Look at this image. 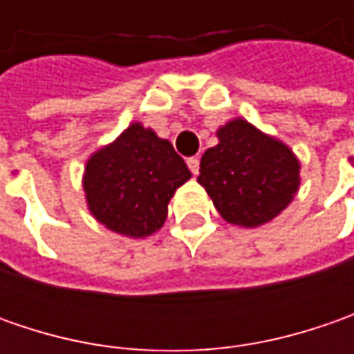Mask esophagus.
Segmentation results:
<instances>
[{"instance_id": "esophagus-1", "label": "esophagus", "mask_w": 354, "mask_h": 354, "mask_svg": "<svg viewBox=\"0 0 354 354\" xmlns=\"http://www.w3.org/2000/svg\"><path fill=\"white\" fill-rule=\"evenodd\" d=\"M187 165H189V169H191L193 175H197L198 165H201V159H198V157H189V159H187Z\"/></svg>"}]
</instances>
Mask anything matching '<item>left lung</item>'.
<instances>
[{
  "label": "left lung",
  "mask_w": 354,
  "mask_h": 354,
  "mask_svg": "<svg viewBox=\"0 0 354 354\" xmlns=\"http://www.w3.org/2000/svg\"><path fill=\"white\" fill-rule=\"evenodd\" d=\"M216 136L218 143L201 159L197 181L221 216L248 228L278 216L299 187V161L292 149L240 118Z\"/></svg>",
  "instance_id": "8db88e82"
}]
</instances>
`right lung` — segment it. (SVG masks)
I'll return each mask as SVG.
<instances>
[{
    "label": "right lung",
    "mask_w": 354,
    "mask_h": 354,
    "mask_svg": "<svg viewBox=\"0 0 354 354\" xmlns=\"http://www.w3.org/2000/svg\"><path fill=\"white\" fill-rule=\"evenodd\" d=\"M189 177L183 157L167 140L131 124L116 142L90 157L84 193L98 223L118 234L143 238L163 226L173 193Z\"/></svg>",
    "instance_id": "1"
}]
</instances>
